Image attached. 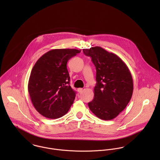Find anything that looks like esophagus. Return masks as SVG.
<instances>
[{"mask_svg": "<svg viewBox=\"0 0 160 160\" xmlns=\"http://www.w3.org/2000/svg\"><path fill=\"white\" fill-rule=\"evenodd\" d=\"M82 90H83L82 88H78V91L79 92H81L82 91Z\"/></svg>", "mask_w": 160, "mask_h": 160, "instance_id": "esophagus-1", "label": "esophagus"}]
</instances>
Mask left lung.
I'll use <instances>...</instances> for the list:
<instances>
[{"label":"left lung","instance_id":"left-lung-1","mask_svg":"<svg viewBox=\"0 0 160 160\" xmlns=\"http://www.w3.org/2000/svg\"><path fill=\"white\" fill-rule=\"evenodd\" d=\"M96 69L94 97L88 103L92 112L100 119H114L126 107L133 93V80L127 65L116 55L100 47L83 48Z\"/></svg>","mask_w":160,"mask_h":160}]
</instances>
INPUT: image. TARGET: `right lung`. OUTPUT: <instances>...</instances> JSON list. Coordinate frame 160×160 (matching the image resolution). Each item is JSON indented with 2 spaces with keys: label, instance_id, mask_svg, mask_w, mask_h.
Wrapping results in <instances>:
<instances>
[{
  "label": "right lung",
  "instance_id": "1",
  "mask_svg": "<svg viewBox=\"0 0 160 160\" xmlns=\"http://www.w3.org/2000/svg\"><path fill=\"white\" fill-rule=\"evenodd\" d=\"M80 52L75 48L51 50L40 57L32 69L28 92L34 108L43 116L60 118L72 105L76 92L69 86L67 64Z\"/></svg>",
  "mask_w": 160,
  "mask_h": 160
}]
</instances>
